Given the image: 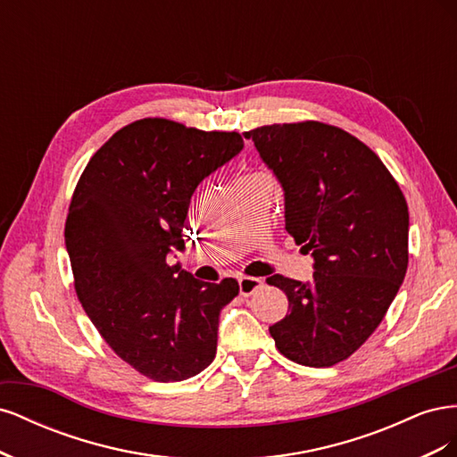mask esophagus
<instances>
[{"label":"esophagus","mask_w":457,"mask_h":457,"mask_svg":"<svg viewBox=\"0 0 457 457\" xmlns=\"http://www.w3.org/2000/svg\"><path fill=\"white\" fill-rule=\"evenodd\" d=\"M261 286H262V280L252 278V276H244V278L238 280V287H240V295H242V297L253 295Z\"/></svg>","instance_id":"34e87169"}]
</instances>
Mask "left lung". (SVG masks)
<instances>
[{
  "label": "left lung",
  "mask_w": 457,
  "mask_h": 457,
  "mask_svg": "<svg viewBox=\"0 0 457 457\" xmlns=\"http://www.w3.org/2000/svg\"><path fill=\"white\" fill-rule=\"evenodd\" d=\"M278 177L286 230L314 257L311 282L274 274L289 312L269 328L286 358L328 368L381 324L408 269V204L370 146L322 121L244 133Z\"/></svg>",
  "instance_id": "1"
}]
</instances>
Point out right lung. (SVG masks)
<instances>
[{
  "label": "right lung",
  "instance_id": "obj_1",
  "mask_svg": "<svg viewBox=\"0 0 457 457\" xmlns=\"http://www.w3.org/2000/svg\"><path fill=\"white\" fill-rule=\"evenodd\" d=\"M244 148L237 131L143 118L95 152L74 188L64 240L93 326L141 376L183 381L210 366L234 278L200 282L168 255L183 250L190 198Z\"/></svg>",
  "mask_w": 457,
  "mask_h": 457
}]
</instances>
